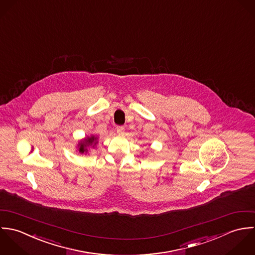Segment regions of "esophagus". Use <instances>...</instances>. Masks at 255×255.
Masks as SVG:
<instances>
[{
    "mask_svg": "<svg viewBox=\"0 0 255 255\" xmlns=\"http://www.w3.org/2000/svg\"><path fill=\"white\" fill-rule=\"evenodd\" d=\"M116 131H117V133H118L119 135H123V134H124V127H123V126H118V127L116 128Z\"/></svg>",
    "mask_w": 255,
    "mask_h": 255,
    "instance_id": "esophagus-1",
    "label": "esophagus"
}]
</instances>
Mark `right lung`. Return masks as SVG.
I'll use <instances>...</instances> for the list:
<instances>
[{
  "mask_svg": "<svg viewBox=\"0 0 255 255\" xmlns=\"http://www.w3.org/2000/svg\"><path fill=\"white\" fill-rule=\"evenodd\" d=\"M99 143V137L97 135L86 136L84 139L80 140L77 146V151L81 153H89L90 149H94Z\"/></svg>",
  "mask_w": 255,
  "mask_h": 255,
  "instance_id": "add662e5",
  "label": "right lung"
}]
</instances>
